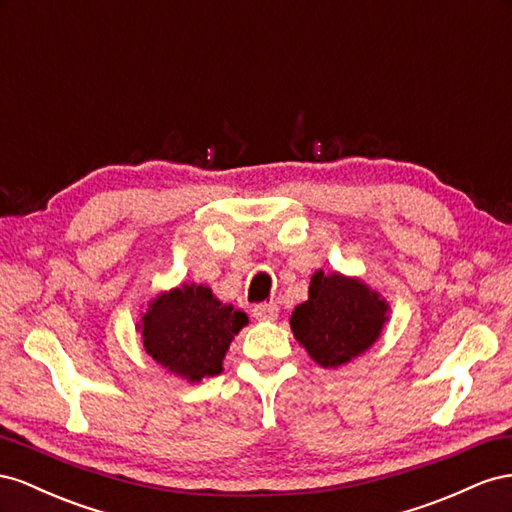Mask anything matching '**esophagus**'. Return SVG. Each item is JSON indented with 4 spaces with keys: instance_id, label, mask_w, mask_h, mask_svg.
I'll list each match as a JSON object with an SVG mask.
<instances>
[{
    "instance_id": "1",
    "label": "esophagus",
    "mask_w": 512,
    "mask_h": 512,
    "mask_svg": "<svg viewBox=\"0 0 512 512\" xmlns=\"http://www.w3.org/2000/svg\"><path fill=\"white\" fill-rule=\"evenodd\" d=\"M276 315H279V306L274 302H264V304H255L253 306V317L259 321H274Z\"/></svg>"
}]
</instances>
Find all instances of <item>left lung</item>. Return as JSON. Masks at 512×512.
Here are the masks:
<instances>
[{
  "instance_id": "8db88e82",
  "label": "left lung",
  "mask_w": 512,
  "mask_h": 512,
  "mask_svg": "<svg viewBox=\"0 0 512 512\" xmlns=\"http://www.w3.org/2000/svg\"><path fill=\"white\" fill-rule=\"evenodd\" d=\"M390 304L358 276L317 270L309 300L289 317L291 332L324 369H339L382 337Z\"/></svg>"
}]
</instances>
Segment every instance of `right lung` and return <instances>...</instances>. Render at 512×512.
<instances>
[{
	"instance_id": "obj_1",
	"label": "right lung",
	"mask_w": 512,
	"mask_h": 512,
	"mask_svg": "<svg viewBox=\"0 0 512 512\" xmlns=\"http://www.w3.org/2000/svg\"><path fill=\"white\" fill-rule=\"evenodd\" d=\"M248 317L214 296L212 287L182 283L160 291L141 313L137 332L145 354L186 382H201L223 371L233 337Z\"/></svg>"
}]
</instances>
